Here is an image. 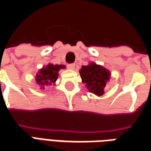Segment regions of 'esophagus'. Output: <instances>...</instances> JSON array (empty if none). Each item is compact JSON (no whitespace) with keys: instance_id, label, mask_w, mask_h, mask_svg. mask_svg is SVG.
<instances>
[{"instance_id":"esophagus-1","label":"esophagus","mask_w":151,"mask_h":151,"mask_svg":"<svg viewBox=\"0 0 151 151\" xmlns=\"http://www.w3.org/2000/svg\"><path fill=\"white\" fill-rule=\"evenodd\" d=\"M67 68L69 69H75V65L74 64H69L67 65Z\"/></svg>"}]
</instances>
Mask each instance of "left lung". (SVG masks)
I'll return each instance as SVG.
<instances>
[{"instance_id":"1","label":"left lung","mask_w":151,"mask_h":151,"mask_svg":"<svg viewBox=\"0 0 151 151\" xmlns=\"http://www.w3.org/2000/svg\"><path fill=\"white\" fill-rule=\"evenodd\" d=\"M79 73L82 83L89 92L97 96L104 94L105 86L111 78V73L108 69L95 62H90L87 65H82Z\"/></svg>"}]
</instances>
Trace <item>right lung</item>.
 I'll return each instance as SVG.
<instances>
[{
    "label": "right lung",
    "mask_w": 151,
    "mask_h": 151,
    "mask_svg": "<svg viewBox=\"0 0 151 151\" xmlns=\"http://www.w3.org/2000/svg\"><path fill=\"white\" fill-rule=\"evenodd\" d=\"M65 69L64 65H53L49 63L46 66L40 69L35 76V81L41 90H44L47 86L55 85L60 69Z\"/></svg>",
    "instance_id": "right-lung-1"
}]
</instances>
